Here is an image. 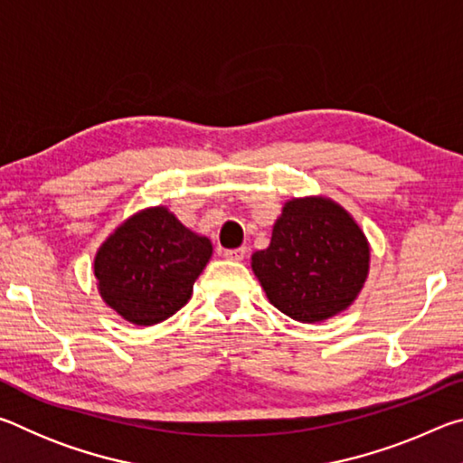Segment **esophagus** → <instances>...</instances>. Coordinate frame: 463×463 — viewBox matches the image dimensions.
Returning <instances> with one entry per match:
<instances>
[{
  "label": "esophagus",
  "instance_id": "34e87169",
  "mask_svg": "<svg viewBox=\"0 0 463 463\" xmlns=\"http://www.w3.org/2000/svg\"><path fill=\"white\" fill-rule=\"evenodd\" d=\"M222 255L231 261H242L247 257V247H239V249H224Z\"/></svg>",
  "mask_w": 463,
  "mask_h": 463
}]
</instances>
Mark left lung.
I'll use <instances>...</instances> for the list:
<instances>
[{
  "instance_id": "left-lung-1",
  "label": "left lung",
  "mask_w": 463,
  "mask_h": 463,
  "mask_svg": "<svg viewBox=\"0 0 463 463\" xmlns=\"http://www.w3.org/2000/svg\"><path fill=\"white\" fill-rule=\"evenodd\" d=\"M370 257L365 232L341 203L304 195L284 203L269 247L250 255V269L273 307L315 325L357 300Z\"/></svg>"
}]
</instances>
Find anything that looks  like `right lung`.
Listing matches in <instances>:
<instances>
[{
	"label": "right lung",
	"mask_w": 463,
	"mask_h": 463,
	"mask_svg": "<svg viewBox=\"0 0 463 463\" xmlns=\"http://www.w3.org/2000/svg\"><path fill=\"white\" fill-rule=\"evenodd\" d=\"M213 242L187 229L167 206L138 210L120 222L93 257L106 307L137 326L163 323L185 307Z\"/></svg>",
	"instance_id": "right-lung-1"
}]
</instances>
